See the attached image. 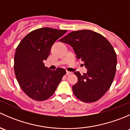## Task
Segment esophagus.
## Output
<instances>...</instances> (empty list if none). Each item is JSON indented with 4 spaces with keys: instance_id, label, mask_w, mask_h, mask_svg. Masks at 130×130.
Returning a JSON list of instances; mask_svg holds the SVG:
<instances>
[{
    "instance_id": "1",
    "label": "esophagus",
    "mask_w": 130,
    "mask_h": 130,
    "mask_svg": "<svg viewBox=\"0 0 130 130\" xmlns=\"http://www.w3.org/2000/svg\"><path fill=\"white\" fill-rule=\"evenodd\" d=\"M72 72H69V71H67V75H70V74H72Z\"/></svg>"
}]
</instances>
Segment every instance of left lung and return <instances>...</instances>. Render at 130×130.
<instances>
[{"mask_svg":"<svg viewBox=\"0 0 130 130\" xmlns=\"http://www.w3.org/2000/svg\"><path fill=\"white\" fill-rule=\"evenodd\" d=\"M73 47L77 58L84 62L87 73L75 72L78 82L72 86L77 98L92 103L101 98L112 83L117 58L115 49L104 36L91 30L72 31L60 40Z\"/></svg>","mask_w":130,"mask_h":130,"instance_id":"left-lung-1","label":"left lung"}]
</instances>
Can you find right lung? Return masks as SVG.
I'll use <instances>...</instances> for the list:
<instances>
[{"label": "right lung", "instance_id": "obj_1", "mask_svg": "<svg viewBox=\"0 0 130 130\" xmlns=\"http://www.w3.org/2000/svg\"><path fill=\"white\" fill-rule=\"evenodd\" d=\"M67 30L42 27L31 31L21 41L14 55V69L17 80L25 94L35 101L50 98L66 70H52L44 66L52 46Z\"/></svg>", "mask_w": 130, "mask_h": 130}]
</instances>
